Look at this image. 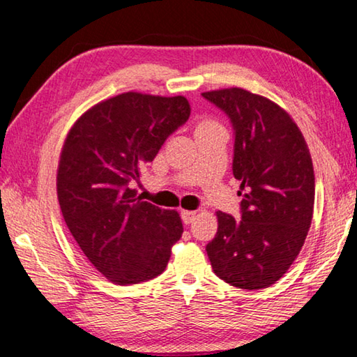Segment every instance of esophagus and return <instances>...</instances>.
<instances>
[{
	"instance_id": "34e87169",
	"label": "esophagus",
	"mask_w": 357,
	"mask_h": 357,
	"mask_svg": "<svg viewBox=\"0 0 357 357\" xmlns=\"http://www.w3.org/2000/svg\"><path fill=\"white\" fill-rule=\"evenodd\" d=\"M195 214H197L195 211H185V209H183V211H181V219H183V222L185 223V225H189V223H192Z\"/></svg>"
}]
</instances>
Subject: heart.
Here are the masks:
<instances>
[{"label":"heart","mask_w":357,"mask_h":357,"mask_svg":"<svg viewBox=\"0 0 357 357\" xmlns=\"http://www.w3.org/2000/svg\"><path fill=\"white\" fill-rule=\"evenodd\" d=\"M211 124H213V123H202L200 126H198V129H200V128H206V126H211Z\"/></svg>","instance_id":"b5f03b06"}]
</instances>
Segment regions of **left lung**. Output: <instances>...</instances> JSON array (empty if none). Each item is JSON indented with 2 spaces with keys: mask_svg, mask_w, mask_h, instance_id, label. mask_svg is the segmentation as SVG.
Listing matches in <instances>:
<instances>
[{
  "mask_svg": "<svg viewBox=\"0 0 357 357\" xmlns=\"http://www.w3.org/2000/svg\"><path fill=\"white\" fill-rule=\"evenodd\" d=\"M233 128V174L241 181V219L217 213L206 245L215 275L233 287L275 283L298 257L315 203V174L307 143L289 114L241 88L202 94Z\"/></svg>",
  "mask_w": 357,
  "mask_h": 357,
  "instance_id": "obj_1",
  "label": "left lung"
}]
</instances>
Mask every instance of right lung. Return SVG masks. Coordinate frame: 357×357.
I'll list each match as a JSON object with an SVG mask.
<instances>
[{"instance_id": "obj_1", "label": "right lung", "mask_w": 357, "mask_h": 357, "mask_svg": "<svg viewBox=\"0 0 357 357\" xmlns=\"http://www.w3.org/2000/svg\"><path fill=\"white\" fill-rule=\"evenodd\" d=\"M189 116L183 96L124 93L89 108L66 138L59 206L84 255L113 283L132 285L164 273L183 234L176 211L143 202L130 185Z\"/></svg>"}]
</instances>
